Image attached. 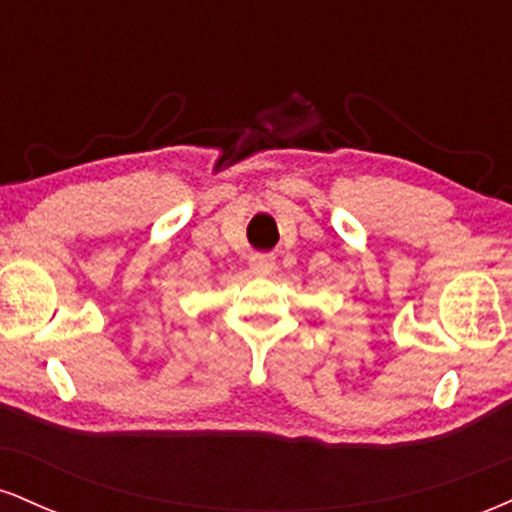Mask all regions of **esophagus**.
<instances>
[{"mask_svg":"<svg viewBox=\"0 0 512 512\" xmlns=\"http://www.w3.org/2000/svg\"><path fill=\"white\" fill-rule=\"evenodd\" d=\"M274 267H276V262H274L272 255H264V252H260V255H252V257H250V269H252V274L267 276V274L274 272Z\"/></svg>","mask_w":512,"mask_h":512,"instance_id":"1","label":"esophagus"}]
</instances>
